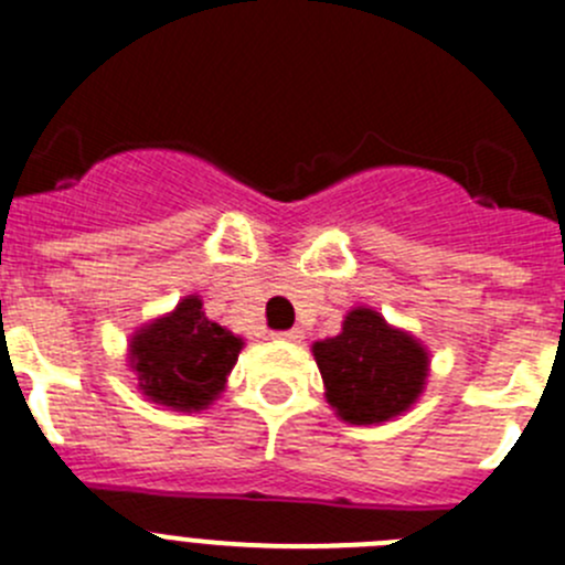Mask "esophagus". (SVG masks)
<instances>
[{"label": "esophagus", "instance_id": "1", "mask_svg": "<svg viewBox=\"0 0 565 565\" xmlns=\"http://www.w3.org/2000/svg\"><path fill=\"white\" fill-rule=\"evenodd\" d=\"M273 339H278V342H300V339H303V333H300L298 328H289V331L273 333Z\"/></svg>", "mask_w": 565, "mask_h": 565}]
</instances>
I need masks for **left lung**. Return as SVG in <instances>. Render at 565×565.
Masks as SVG:
<instances>
[{"label":"left lung","instance_id":"1","mask_svg":"<svg viewBox=\"0 0 565 565\" xmlns=\"http://www.w3.org/2000/svg\"><path fill=\"white\" fill-rule=\"evenodd\" d=\"M311 355L328 405L348 425H383L403 416L428 386V348L370 306H353L342 331L311 344Z\"/></svg>","mask_w":565,"mask_h":565}]
</instances>
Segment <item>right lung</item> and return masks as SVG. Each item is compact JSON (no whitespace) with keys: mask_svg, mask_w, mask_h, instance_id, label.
<instances>
[{"mask_svg":"<svg viewBox=\"0 0 565 565\" xmlns=\"http://www.w3.org/2000/svg\"><path fill=\"white\" fill-rule=\"evenodd\" d=\"M243 348V337L206 317L199 295H184L131 333L126 361L146 399L193 414L221 397Z\"/></svg>","mask_w":565,"mask_h":565,"instance_id":"right-lung-1","label":"right lung"}]
</instances>
